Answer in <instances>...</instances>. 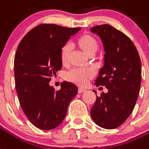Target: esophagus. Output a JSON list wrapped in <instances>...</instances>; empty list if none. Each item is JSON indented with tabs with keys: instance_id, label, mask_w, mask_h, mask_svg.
Returning <instances> with one entry per match:
<instances>
[{
	"instance_id": "esophagus-1",
	"label": "esophagus",
	"mask_w": 149,
	"mask_h": 149,
	"mask_svg": "<svg viewBox=\"0 0 149 149\" xmlns=\"http://www.w3.org/2000/svg\"><path fill=\"white\" fill-rule=\"evenodd\" d=\"M78 93H82L84 92H85V88H78Z\"/></svg>"
}]
</instances>
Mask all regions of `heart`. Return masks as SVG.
I'll list each match as a JSON object with an SVG mask.
<instances>
[{"instance_id":"obj_1","label":"heart","mask_w":149,"mask_h":149,"mask_svg":"<svg viewBox=\"0 0 149 149\" xmlns=\"http://www.w3.org/2000/svg\"><path fill=\"white\" fill-rule=\"evenodd\" d=\"M78 44L81 49L87 54L95 52L97 49V42L91 36H83L78 40ZM71 50V44L67 42L62 47L61 49V59L63 63H66L68 61L69 53ZM93 74V70L89 68H74L71 69L67 73L66 79L69 81L75 83L78 85H82L86 83L88 78L92 77Z\"/></svg>"}]
</instances>
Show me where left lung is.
<instances>
[{
    "label": "left lung",
    "mask_w": 149,
    "mask_h": 149,
    "mask_svg": "<svg viewBox=\"0 0 149 149\" xmlns=\"http://www.w3.org/2000/svg\"><path fill=\"white\" fill-rule=\"evenodd\" d=\"M90 31L100 36L105 51L104 65L95 85L108 89L96 96L91 116L101 127L116 128L128 118L138 100L141 81L140 56L130 38L111 25H96Z\"/></svg>",
    "instance_id": "8db88e82"
}]
</instances>
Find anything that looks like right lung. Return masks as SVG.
<instances>
[{
	"label": "right lung",
	"instance_id": "1",
	"mask_svg": "<svg viewBox=\"0 0 149 149\" xmlns=\"http://www.w3.org/2000/svg\"><path fill=\"white\" fill-rule=\"evenodd\" d=\"M80 29L41 24L18 45L14 61L16 92L24 113L37 128L49 131L59 126L78 93L73 83L64 81L55 91L49 82L62 68V47Z\"/></svg>",
	"mask_w": 149,
	"mask_h": 149
}]
</instances>
